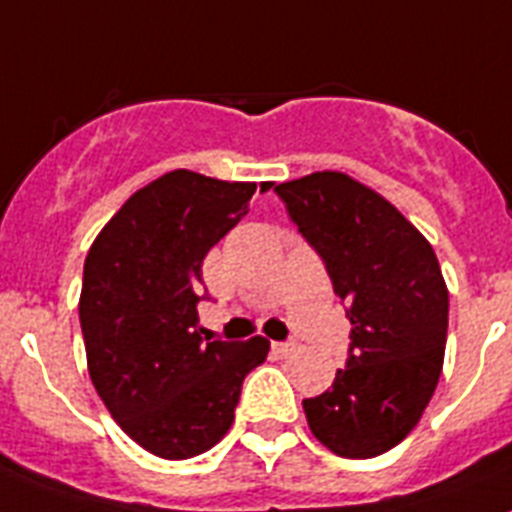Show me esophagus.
I'll list each match as a JSON object with an SVG mask.
<instances>
[{"label":"esophagus","instance_id":"1","mask_svg":"<svg viewBox=\"0 0 512 512\" xmlns=\"http://www.w3.org/2000/svg\"><path fill=\"white\" fill-rule=\"evenodd\" d=\"M272 349H274V355L287 357V355H292L295 349H298V344H295V342H274Z\"/></svg>","mask_w":512,"mask_h":512}]
</instances>
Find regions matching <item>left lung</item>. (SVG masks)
Returning a JSON list of instances; mask_svg holds the SVG:
<instances>
[{"label":"left lung","instance_id":"obj_1","mask_svg":"<svg viewBox=\"0 0 512 512\" xmlns=\"http://www.w3.org/2000/svg\"><path fill=\"white\" fill-rule=\"evenodd\" d=\"M347 305L349 357L308 425L342 458H373L414 430L443 370L448 290L417 227L355 178L323 170L274 186Z\"/></svg>","mask_w":512,"mask_h":512}]
</instances>
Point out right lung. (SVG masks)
Here are the masks:
<instances>
[{
    "instance_id": "right-lung-1",
    "label": "right lung",
    "mask_w": 512,
    "mask_h": 512,
    "mask_svg": "<svg viewBox=\"0 0 512 512\" xmlns=\"http://www.w3.org/2000/svg\"><path fill=\"white\" fill-rule=\"evenodd\" d=\"M253 191L173 170L129 196L87 253V370L121 430L160 458L220 443L246 375L269 355L264 336L209 342L196 313L204 256L248 212Z\"/></svg>"
}]
</instances>
